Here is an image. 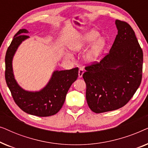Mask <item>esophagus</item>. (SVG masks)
Segmentation results:
<instances>
[{
	"label": "esophagus",
	"mask_w": 148,
	"mask_h": 148,
	"mask_svg": "<svg viewBox=\"0 0 148 148\" xmlns=\"http://www.w3.org/2000/svg\"><path fill=\"white\" fill-rule=\"evenodd\" d=\"M84 69L83 68H80L79 69V73H78V76L79 77H82V75L83 74H84Z\"/></svg>",
	"instance_id": "esophagus-1"
}]
</instances>
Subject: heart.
<instances>
[{"mask_svg":"<svg viewBox=\"0 0 148 148\" xmlns=\"http://www.w3.org/2000/svg\"><path fill=\"white\" fill-rule=\"evenodd\" d=\"M99 36L100 35L98 32L94 30H91L83 35L78 40L71 42L69 44V49L72 52L76 53L85 49L94 41L91 44L88 51L85 56V60L88 63H94L99 59L106 47V40L102 37L98 38Z\"/></svg>","mask_w":148,"mask_h":148,"instance_id":"obj_1","label":"heart"}]
</instances>
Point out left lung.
<instances>
[{
	"label": "left lung",
	"instance_id": "1",
	"mask_svg": "<svg viewBox=\"0 0 148 148\" xmlns=\"http://www.w3.org/2000/svg\"><path fill=\"white\" fill-rule=\"evenodd\" d=\"M118 34L109 53L99 62L87 66L83 78L86 84V100L95 113L124 106L140 86L143 51L132 27L115 21Z\"/></svg>",
	"mask_w": 148,
	"mask_h": 148
}]
</instances>
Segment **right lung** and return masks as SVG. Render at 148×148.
Masks as SVG:
<instances>
[{"mask_svg":"<svg viewBox=\"0 0 148 148\" xmlns=\"http://www.w3.org/2000/svg\"><path fill=\"white\" fill-rule=\"evenodd\" d=\"M27 29H20L14 36L5 56V79L16 104L27 114L38 116H49L62 108L66 95L73 83L77 79L79 69L55 71L47 85L41 90H25L17 84L13 70V56L22 42L29 37Z\"/></svg>","mask_w":148,"mask_h":148,"instance_id":"obj_1","label":"right lung"}]
</instances>
